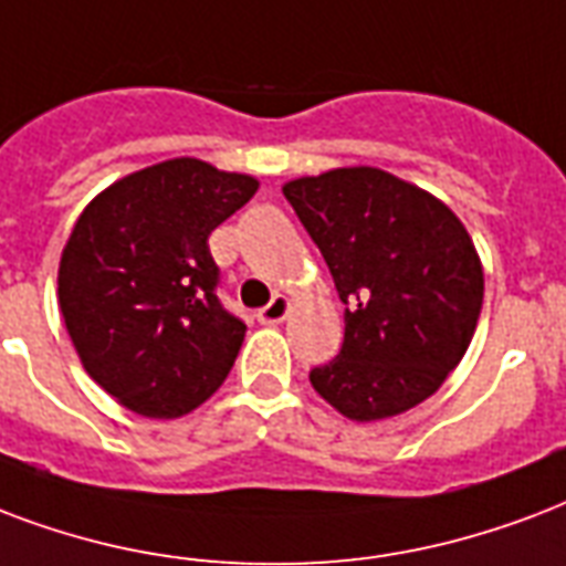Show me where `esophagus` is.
Returning a JSON list of instances; mask_svg holds the SVG:
<instances>
[{
    "instance_id": "34e87169",
    "label": "esophagus",
    "mask_w": 566,
    "mask_h": 566,
    "mask_svg": "<svg viewBox=\"0 0 566 566\" xmlns=\"http://www.w3.org/2000/svg\"><path fill=\"white\" fill-rule=\"evenodd\" d=\"M287 312H291V300L284 293H275L273 300L266 302L264 308L258 312V321L266 323V326H275V323H282L287 317Z\"/></svg>"
}]
</instances>
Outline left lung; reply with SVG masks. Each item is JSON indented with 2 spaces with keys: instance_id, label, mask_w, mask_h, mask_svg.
Wrapping results in <instances>:
<instances>
[{
  "instance_id": "obj_1",
  "label": "left lung",
  "mask_w": 566,
  "mask_h": 566,
  "mask_svg": "<svg viewBox=\"0 0 566 566\" xmlns=\"http://www.w3.org/2000/svg\"><path fill=\"white\" fill-rule=\"evenodd\" d=\"M321 249L344 308V344L308 374L340 416L379 421L418 407L469 350L484 266L463 222L382 168H332L282 187Z\"/></svg>"
}]
</instances>
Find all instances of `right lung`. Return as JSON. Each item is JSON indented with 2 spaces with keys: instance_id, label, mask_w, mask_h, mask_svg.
I'll list each match as a JSON object with an SVG mask.
<instances>
[{
  "instance_id": "obj_1",
  "label": "right lung",
  "mask_w": 566,
  "mask_h": 566,
  "mask_svg": "<svg viewBox=\"0 0 566 566\" xmlns=\"http://www.w3.org/2000/svg\"><path fill=\"white\" fill-rule=\"evenodd\" d=\"M258 180L180 157L133 171L82 210L59 308L88 377L145 418H180L222 386L245 323L216 296L207 237Z\"/></svg>"
}]
</instances>
